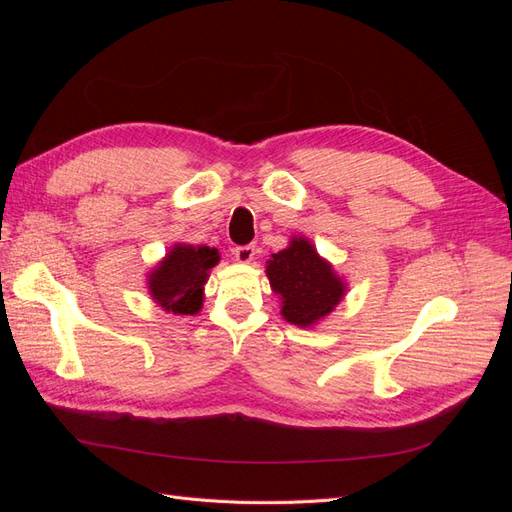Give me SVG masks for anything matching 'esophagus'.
<instances>
[{"mask_svg":"<svg viewBox=\"0 0 512 512\" xmlns=\"http://www.w3.org/2000/svg\"><path fill=\"white\" fill-rule=\"evenodd\" d=\"M232 254H235V258L239 262H252L256 256V247L254 245H237L235 250H232Z\"/></svg>","mask_w":512,"mask_h":512,"instance_id":"1","label":"esophagus"}]
</instances>
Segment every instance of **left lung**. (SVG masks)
<instances>
[{
    "mask_svg": "<svg viewBox=\"0 0 512 512\" xmlns=\"http://www.w3.org/2000/svg\"><path fill=\"white\" fill-rule=\"evenodd\" d=\"M267 277L271 288L282 294L284 318L297 327L318 322L344 297L342 280L305 239H292L290 247L273 254Z\"/></svg>",
    "mask_w": 512,
    "mask_h": 512,
    "instance_id": "1",
    "label": "left lung"
}]
</instances>
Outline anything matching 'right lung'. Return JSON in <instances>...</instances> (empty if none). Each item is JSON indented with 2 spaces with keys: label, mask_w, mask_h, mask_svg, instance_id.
I'll list each match as a JSON object with an SVG mask.
<instances>
[{
  "label": "right lung",
  "mask_w": 512,
  "mask_h": 512,
  "mask_svg": "<svg viewBox=\"0 0 512 512\" xmlns=\"http://www.w3.org/2000/svg\"><path fill=\"white\" fill-rule=\"evenodd\" d=\"M218 250L213 247L175 245L149 275V290L166 312L196 314L203 305V286L209 269L218 265Z\"/></svg>",
  "instance_id": "add662e5"
}]
</instances>
